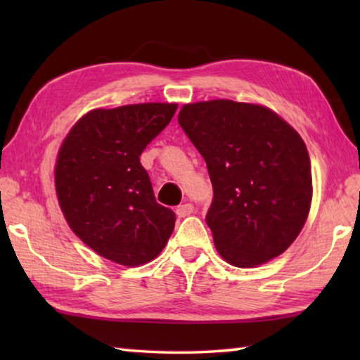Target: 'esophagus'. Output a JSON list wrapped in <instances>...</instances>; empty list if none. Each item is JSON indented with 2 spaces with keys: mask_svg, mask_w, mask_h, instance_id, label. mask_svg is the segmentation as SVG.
<instances>
[{
  "mask_svg": "<svg viewBox=\"0 0 360 360\" xmlns=\"http://www.w3.org/2000/svg\"><path fill=\"white\" fill-rule=\"evenodd\" d=\"M192 212H193V206L191 203L179 205L178 208H176V216L178 217H187V216H191Z\"/></svg>",
  "mask_w": 360,
  "mask_h": 360,
  "instance_id": "34e87169",
  "label": "esophagus"
}]
</instances>
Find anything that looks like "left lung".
Instances as JSON below:
<instances>
[{
  "instance_id": "obj_1",
  "label": "left lung",
  "mask_w": 360,
  "mask_h": 360,
  "mask_svg": "<svg viewBox=\"0 0 360 360\" xmlns=\"http://www.w3.org/2000/svg\"><path fill=\"white\" fill-rule=\"evenodd\" d=\"M178 120L208 167L214 198L206 224L219 255L238 268L281 255L311 208V163L302 136L255 103H187Z\"/></svg>"
}]
</instances>
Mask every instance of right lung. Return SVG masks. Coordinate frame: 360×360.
<instances>
[{
    "mask_svg": "<svg viewBox=\"0 0 360 360\" xmlns=\"http://www.w3.org/2000/svg\"><path fill=\"white\" fill-rule=\"evenodd\" d=\"M176 103H138L84 114L60 144L53 181L70 229L114 264L154 260L174 230L139 157L173 119Z\"/></svg>",
    "mask_w": 360,
    "mask_h": 360,
    "instance_id": "1",
    "label": "right lung"
}]
</instances>
